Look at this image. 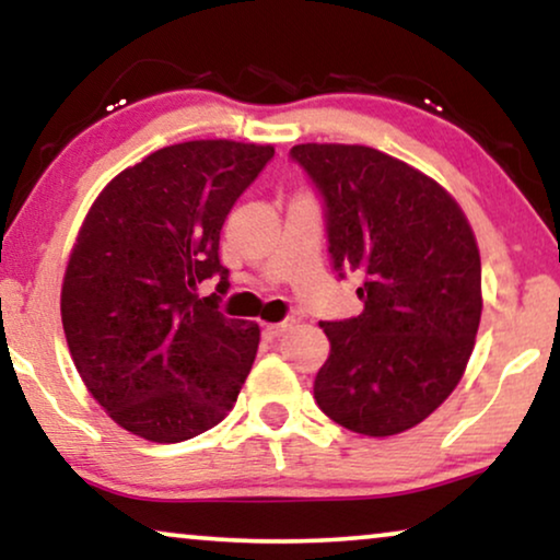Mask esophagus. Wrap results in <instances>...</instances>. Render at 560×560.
I'll use <instances>...</instances> for the list:
<instances>
[{"label": "esophagus", "instance_id": "34e87169", "mask_svg": "<svg viewBox=\"0 0 560 560\" xmlns=\"http://www.w3.org/2000/svg\"><path fill=\"white\" fill-rule=\"evenodd\" d=\"M290 326H293V318H290V320H282V324H267V326H265V334L270 336V339H278V336L285 334Z\"/></svg>", "mask_w": 560, "mask_h": 560}]
</instances>
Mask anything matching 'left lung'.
<instances>
[{
  "label": "left lung",
  "mask_w": 560,
  "mask_h": 560,
  "mask_svg": "<svg viewBox=\"0 0 560 560\" xmlns=\"http://www.w3.org/2000/svg\"><path fill=\"white\" fill-rule=\"evenodd\" d=\"M324 198L328 255L364 311L320 320L331 354L318 408L362 435L425 420L462 380L481 318V262L458 203L433 178L364 144H295Z\"/></svg>",
  "instance_id": "8db88e82"
}]
</instances>
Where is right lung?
I'll return each mask as SVG.
<instances>
[{
	"instance_id": "obj_1",
	"label": "right lung",
	"mask_w": 560,
	"mask_h": 560,
	"mask_svg": "<svg viewBox=\"0 0 560 560\" xmlns=\"http://www.w3.org/2000/svg\"><path fill=\"white\" fill-rule=\"evenodd\" d=\"M272 155L232 140L171 144L121 171L83 219L60 316L83 385L125 431L180 443L234 408L259 326L219 311V240ZM206 279L220 285L201 299Z\"/></svg>"
}]
</instances>
